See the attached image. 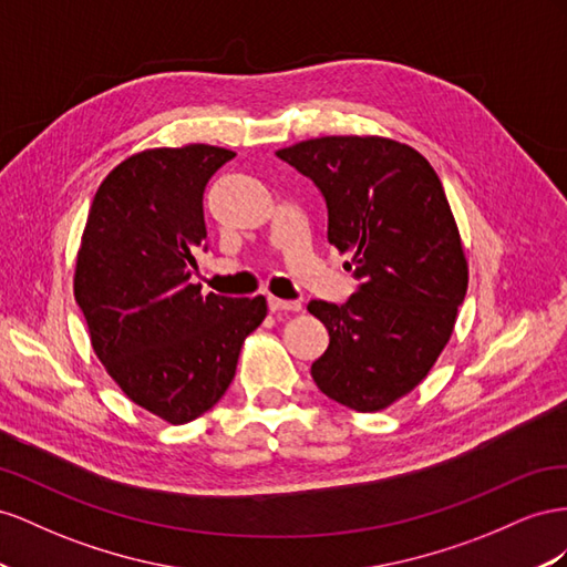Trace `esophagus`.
Returning a JSON list of instances; mask_svg holds the SVG:
<instances>
[{
  "mask_svg": "<svg viewBox=\"0 0 567 567\" xmlns=\"http://www.w3.org/2000/svg\"><path fill=\"white\" fill-rule=\"evenodd\" d=\"M268 309L275 311H301V301H285L278 297H268Z\"/></svg>",
  "mask_w": 567,
  "mask_h": 567,
  "instance_id": "1",
  "label": "esophagus"
}]
</instances>
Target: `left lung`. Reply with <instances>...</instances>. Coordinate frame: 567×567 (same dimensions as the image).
Masks as SVG:
<instances>
[{"instance_id": "8db88e82", "label": "left lung", "mask_w": 567, "mask_h": 567, "mask_svg": "<svg viewBox=\"0 0 567 567\" xmlns=\"http://www.w3.org/2000/svg\"><path fill=\"white\" fill-rule=\"evenodd\" d=\"M275 154L320 189L328 241L359 280L344 303H309L330 334L311 375L342 406L382 411L430 373L465 299L467 261L440 175L386 137H316Z\"/></svg>"}]
</instances>
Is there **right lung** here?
Returning a JSON list of instances; mask_svg holds the SVG:
<instances>
[{
  "instance_id": "1",
  "label": "right lung",
  "mask_w": 567,
  "mask_h": 567,
  "mask_svg": "<svg viewBox=\"0 0 567 567\" xmlns=\"http://www.w3.org/2000/svg\"><path fill=\"white\" fill-rule=\"evenodd\" d=\"M235 156L212 144L140 152L94 194L75 261V301L92 349L137 406L189 423L228 390L266 299L192 285L206 251L204 189Z\"/></svg>"
}]
</instances>
